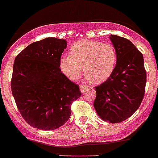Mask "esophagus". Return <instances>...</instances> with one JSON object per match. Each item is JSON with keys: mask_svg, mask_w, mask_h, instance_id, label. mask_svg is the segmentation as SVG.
<instances>
[{"mask_svg": "<svg viewBox=\"0 0 158 158\" xmlns=\"http://www.w3.org/2000/svg\"><path fill=\"white\" fill-rule=\"evenodd\" d=\"M87 89H88V86H86V85H80V90L81 92H85Z\"/></svg>", "mask_w": 158, "mask_h": 158, "instance_id": "1", "label": "esophagus"}]
</instances>
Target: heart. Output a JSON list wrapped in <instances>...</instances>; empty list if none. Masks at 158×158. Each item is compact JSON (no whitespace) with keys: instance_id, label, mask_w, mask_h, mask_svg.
Instances as JSON below:
<instances>
[{"instance_id":"b5f03b06","label":"heart","mask_w":158,"mask_h":158,"mask_svg":"<svg viewBox=\"0 0 158 158\" xmlns=\"http://www.w3.org/2000/svg\"><path fill=\"white\" fill-rule=\"evenodd\" d=\"M117 61V51L111 44L81 40L72 44L69 55L61 56L59 66L63 75L69 80H77L84 66L86 77L100 83L110 77Z\"/></svg>"}]
</instances>
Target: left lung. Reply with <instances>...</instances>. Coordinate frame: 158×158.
Segmentation results:
<instances>
[{
    "instance_id": "left-lung-1",
    "label": "left lung",
    "mask_w": 158,
    "mask_h": 158,
    "mask_svg": "<svg viewBox=\"0 0 158 158\" xmlns=\"http://www.w3.org/2000/svg\"><path fill=\"white\" fill-rule=\"evenodd\" d=\"M118 54L110 77L95 87L94 107L103 121L120 123L130 118L144 97L147 71L141 52L128 39L110 35Z\"/></svg>"
}]
</instances>
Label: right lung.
<instances>
[{
  "label": "right lung",
  "mask_w": 158,
  "mask_h": 158,
  "mask_svg": "<svg viewBox=\"0 0 158 158\" xmlns=\"http://www.w3.org/2000/svg\"><path fill=\"white\" fill-rule=\"evenodd\" d=\"M66 40L48 37L19 53L13 65L11 88L17 108L30 126L54 130L69 120L73 102L81 97L79 85L59 69Z\"/></svg>",
  "instance_id": "1"
}]
</instances>
